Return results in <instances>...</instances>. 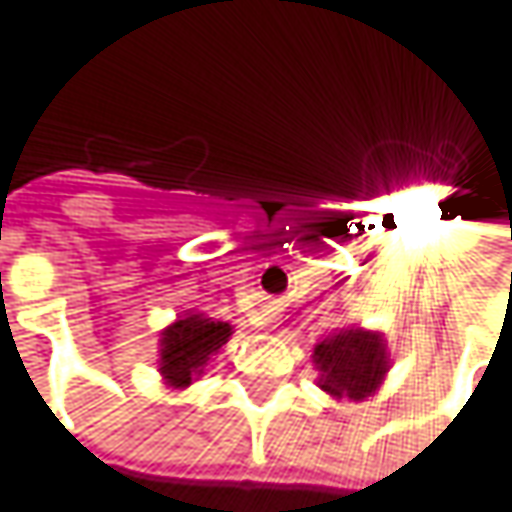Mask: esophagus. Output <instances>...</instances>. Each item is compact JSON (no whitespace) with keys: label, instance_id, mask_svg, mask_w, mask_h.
Segmentation results:
<instances>
[{"label":"esophagus","instance_id":"obj_1","mask_svg":"<svg viewBox=\"0 0 512 512\" xmlns=\"http://www.w3.org/2000/svg\"><path fill=\"white\" fill-rule=\"evenodd\" d=\"M272 317H275V314H266V320H272Z\"/></svg>","mask_w":512,"mask_h":512}]
</instances>
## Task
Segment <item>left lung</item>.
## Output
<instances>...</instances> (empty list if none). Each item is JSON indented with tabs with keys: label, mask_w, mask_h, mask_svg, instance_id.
Wrapping results in <instances>:
<instances>
[{
	"label": "left lung",
	"mask_w": 512,
	"mask_h": 512,
	"mask_svg": "<svg viewBox=\"0 0 512 512\" xmlns=\"http://www.w3.org/2000/svg\"><path fill=\"white\" fill-rule=\"evenodd\" d=\"M311 361L317 370L320 391H326L332 400L356 403L373 397L391 370L385 335L379 329H364L358 323L335 329L332 335L317 341Z\"/></svg>",
	"instance_id": "8db88e82"
}]
</instances>
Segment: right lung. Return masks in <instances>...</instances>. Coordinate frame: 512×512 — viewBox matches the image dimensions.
I'll return each mask as SVG.
<instances>
[{"mask_svg":"<svg viewBox=\"0 0 512 512\" xmlns=\"http://www.w3.org/2000/svg\"><path fill=\"white\" fill-rule=\"evenodd\" d=\"M234 326L216 317H207L201 311H186L174 323H168L159 332V358L156 370L162 376V385L171 391L189 388L195 379L204 376L213 356L222 353V347L231 341Z\"/></svg>","mask_w":512,"mask_h":512,"instance_id":"obj_1","label":"right lung"}]
</instances>
